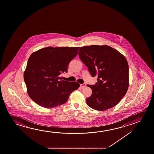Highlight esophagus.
I'll return each mask as SVG.
<instances>
[{
    "label": "esophagus",
    "mask_w": 154,
    "mask_h": 154,
    "mask_svg": "<svg viewBox=\"0 0 154 154\" xmlns=\"http://www.w3.org/2000/svg\"><path fill=\"white\" fill-rule=\"evenodd\" d=\"M80 86H81V88H84V87H85L86 86V84H82L80 85Z\"/></svg>",
    "instance_id": "esophagus-1"
}]
</instances>
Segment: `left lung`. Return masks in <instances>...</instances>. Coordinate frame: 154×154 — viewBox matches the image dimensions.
Listing matches in <instances>:
<instances>
[{
    "instance_id": "8db88e82",
    "label": "left lung",
    "mask_w": 154,
    "mask_h": 154,
    "mask_svg": "<svg viewBox=\"0 0 154 154\" xmlns=\"http://www.w3.org/2000/svg\"><path fill=\"white\" fill-rule=\"evenodd\" d=\"M92 77L97 76L86 103L92 109L105 111L113 107L125 96L129 86L128 64L125 57L108 45L82 47L78 52Z\"/></svg>"
}]
</instances>
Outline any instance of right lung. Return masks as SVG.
I'll list each match as a JSON object with an SVG mask.
<instances>
[{"instance_id": "obj_1", "label": "right lung", "mask_w": 154, "mask_h": 154, "mask_svg": "<svg viewBox=\"0 0 154 154\" xmlns=\"http://www.w3.org/2000/svg\"><path fill=\"white\" fill-rule=\"evenodd\" d=\"M79 47H51L31 54L23 74L28 96L43 107L61 105L70 93L78 89L76 82L63 81L61 73L68 72L69 64L76 57Z\"/></svg>"}]
</instances>
